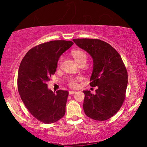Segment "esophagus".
I'll list each match as a JSON object with an SVG mask.
<instances>
[{
    "instance_id": "esophagus-1",
    "label": "esophagus",
    "mask_w": 147,
    "mask_h": 147,
    "mask_svg": "<svg viewBox=\"0 0 147 147\" xmlns=\"http://www.w3.org/2000/svg\"><path fill=\"white\" fill-rule=\"evenodd\" d=\"M69 94H73L74 93H76V91H69Z\"/></svg>"
}]
</instances>
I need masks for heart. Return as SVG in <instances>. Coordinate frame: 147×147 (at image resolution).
Instances as JSON below:
<instances>
[{
  "mask_svg": "<svg viewBox=\"0 0 147 147\" xmlns=\"http://www.w3.org/2000/svg\"><path fill=\"white\" fill-rule=\"evenodd\" d=\"M71 56H73L74 60L76 62V63L78 65L84 64L85 65L88 57L85 52L81 50H74L71 51ZM62 61V58H60L58 59V66H59ZM82 80V78L80 76L78 77H71L69 78L67 80L68 86L71 88H76L78 87V82Z\"/></svg>",
  "mask_w": 147,
  "mask_h": 147,
  "instance_id": "heart-1",
  "label": "heart"
}]
</instances>
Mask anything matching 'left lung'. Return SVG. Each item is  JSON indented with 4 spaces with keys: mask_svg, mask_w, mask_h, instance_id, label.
<instances>
[{
    "mask_svg": "<svg viewBox=\"0 0 147 147\" xmlns=\"http://www.w3.org/2000/svg\"><path fill=\"white\" fill-rule=\"evenodd\" d=\"M80 48L93 59L90 78L91 87H97L96 94L84 91L83 108L86 115L96 121H105L120 109L126 96L128 73L118 52L98 39H74Z\"/></svg>",
    "mask_w": 147,
    "mask_h": 147,
    "instance_id": "1",
    "label": "left lung"
}]
</instances>
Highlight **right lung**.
<instances>
[{"label":"right lung","mask_w":147,"mask_h":147,"mask_svg":"<svg viewBox=\"0 0 147 147\" xmlns=\"http://www.w3.org/2000/svg\"><path fill=\"white\" fill-rule=\"evenodd\" d=\"M74 44L65 40L51 41L29 50L20 64L17 88L30 113L45 124L55 123L65 113L69 91L56 93L47 88V82L55 74L59 57Z\"/></svg>","instance_id":"add662e5"}]
</instances>
